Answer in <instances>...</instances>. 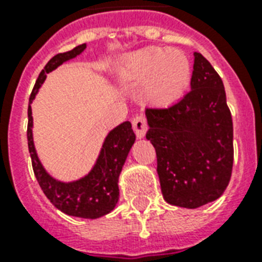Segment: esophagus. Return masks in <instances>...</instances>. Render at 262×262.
I'll use <instances>...</instances> for the list:
<instances>
[{
	"label": "esophagus",
	"mask_w": 262,
	"mask_h": 262,
	"mask_svg": "<svg viewBox=\"0 0 262 262\" xmlns=\"http://www.w3.org/2000/svg\"><path fill=\"white\" fill-rule=\"evenodd\" d=\"M133 129H135V133L136 136H137V139H144V136H145L148 129L145 117H143V115H137V117L133 119Z\"/></svg>",
	"instance_id": "esophagus-1"
}]
</instances>
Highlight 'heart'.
<instances>
[{
  "label": "heart",
  "mask_w": 262,
  "mask_h": 262,
  "mask_svg": "<svg viewBox=\"0 0 262 262\" xmlns=\"http://www.w3.org/2000/svg\"><path fill=\"white\" fill-rule=\"evenodd\" d=\"M118 76L125 81L144 84L145 98L155 106L178 100L190 80V63L178 50L145 47L121 61Z\"/></svg>",
  "instance_id": "1"
}]
</instances>
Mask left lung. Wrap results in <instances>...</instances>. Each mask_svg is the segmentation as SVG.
Listing matches in <instances>:
<instances>
[{
	"mask_svg": "<svg viewBox=\"0 0 262 262\" xmlns=\"http://www.w3.org/2000/svg\"><path fill=\"white\" fill-rule=\"evenodd\" d=\"M190 87L179 102L167 108H147L145 117L164 200L194 209L224 193L234 147L223 81L200 53H194Z\"/></svg>",
	"mask_w": 262,
	"mask_h": 262,
	"instance_id": "obj_1",
	"label": "left lung"
}]
</instances>
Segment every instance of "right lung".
<instances>
[{
	"instance_id": "obj_1",
	"label": "right lung",
	"mask_w": 262,
	"mask_h": 262,
	"mask_svg": "<svg viewBox=\"0 0 262 262\" xmlns=\"http://www.w3.org/2000/svg\"><path fill=\"white\" fill-rule=\"evenodd\" d=\"M85 49L87 45L84 43L75 47L73 50L54 55L46 63L45 69L39 73L38 80L30 96L27 139H28V149H30L35 177L38 179L43 193L50 200V203L57 209L69 216L83 217V219H98L110 213L118 203L119 174L122 171L130 148L136 141V135L132 129V123L125 121L108 132L102 144L98 159L90 172L71 182L55 179L47 172L36 154L34 135H32L34 119H32L31 103L38 94L39 88L45 83L47 75L63 62L76 58Z\"/></svg>"
}]
</instances>
